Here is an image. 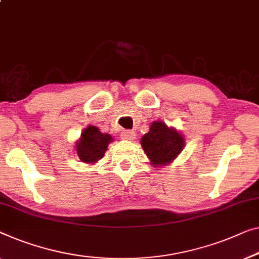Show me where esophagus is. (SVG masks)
<instances>
[{"label": "esophagus", "instance_id": "1", "mask_svg": "<svg viewBox=\"0 0 259 259\" xmlns=\"http://www.w3.org/2000/svg\"><path fill=\"white\" fill-rule=\"evenodd\" d=\"M121 138L125 139V140H133L134 138H136V132H133V131H122L121 132Z\"/></svg>", "mask_w": 259, "mask_h": 259}]
</instances>
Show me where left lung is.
Listing matches in <instances>:
<instances>
[{
  "label": "left lung",
  "mask_w": 259,
  "mask_h": 259,
  "mask_svg": "<svg viewBox=\"0 0 259 259\" xmlns=\"http://www.w3.org/2000/svg\"><path fill=\"white\" fill-rule=\"evenodd\" d=\"M146 155L155 167L168 164L178 156L185 146V139L175 128L162 121L151 123L149 132L141 138Z\"/></svg>",
  "instance_id": "8db88e82"
}]
</instances>
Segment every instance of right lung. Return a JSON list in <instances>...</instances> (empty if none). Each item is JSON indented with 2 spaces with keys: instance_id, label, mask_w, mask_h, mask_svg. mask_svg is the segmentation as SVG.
<instances>
[{
  "instance_id": "1",
  "label": "right lung",
  "mask_w": 259,
  "mask_h": 259,
  "mask_svg": "<svg viewBox=\"0 0 259 259\" xmlns=\"http://www.w3.org/2000/svg\"><path fill=\"white\" fill-rule=\"evenodd\" d=\"M112 141L113 139L110 134L102 133L98 127L90 125L83 131L79 140L77 141V155L81 162L96 163L104 156L108 144Z\"/></svg>"
}]
</instances>
